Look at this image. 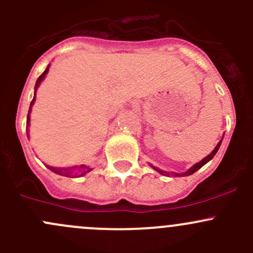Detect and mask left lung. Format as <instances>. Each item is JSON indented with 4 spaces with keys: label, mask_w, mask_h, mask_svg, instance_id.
<instances>
[{
    "label": "left lung",
    "mask_w": 253,
    "mask_h": 253,
    "mask_svg": "<svg viewBox=\"0 0 253 253\" xmlns=\"http://www.w3.org/2000/svg\"><path fill=\"white\" fill-rule=\"evenodd\" d=\"M221 141H223V138H221L220 141H219L218 144H216V147L214 148V149H213V152H211V154H209V155H207V157L205 158V159H202V160H201V162H198L197 164H195V165H193L192 168H190V169H188L187 171L182 172V174H176V172H172V175H174V176H188V175H192L193 172H196V171H197V170H200L201 168L203 167V165L207 164V163L209 162V160H211V159H213V158H214V155H215V154H216V152H218L219 147H220V144H221ZM152 168H153V169L155 170V171H158V172H159V174H162V175H165V176H169V175H170L169 172L164 171V170H160V169H158V168L153 167V165H152Z\"/></svg>",
    "instance_id": "obj_1"
}]
</instances>
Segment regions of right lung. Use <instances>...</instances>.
Wrapping results in <instances>:
<instances>
[{
  "mask_svg": "<svg viewBox=\"0 0 253 253\" xmlns=\"http://www.w3.org/2000/svg\"><path fill=\"white\" fill-rule=\"evenodd\" d=\"M48 67H50V65L47 66L46 70L44 71V72L42 73V76H40L39 78H38L37 83H35V89H34V98H33L32 103H30V108H29V112H28V116H27V126H29L30 125V111H32V106L33 104H34L35 101V94H37V89L38 86H39V84L42 83V79L45 78V76H46V73L48 72ZM27 136L29 137V133H28L27 131ZM48 169L51 170V171H53L55 174L57 175H62V176H67V177H73V176H83L85 175L86 172L90 171V168L86 167V165H81V167H73V168H62V169H60V168H53V167H47Z\"/></svg>",
  "mask_w": 253,
  "mask_h": 253,
  "instance_id": "add662e5",
  "label": "right lung"
}]
</instances>
